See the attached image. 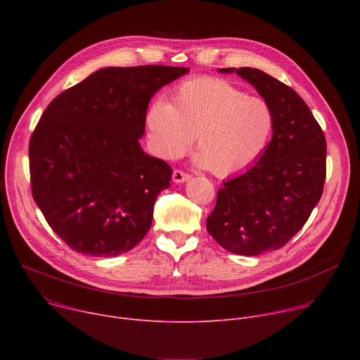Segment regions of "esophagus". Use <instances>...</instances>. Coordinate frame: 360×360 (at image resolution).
Here are the masks:
<instances>
[{"instance_id": "esophagus-1", "label": "esophagus", "mask_w": 360, "mask_h": 360, "mask_svg": "<svg viewBox=\"0 0 360 360\" xmlns=\"http://www.w3.org/2000/svg\"><path fill=\"white\" fill-rule=\"evenodd\" d=\"M189 178H191V175L186 174V172H184L182 169H175L174 174H172V179H174V182H176V184L185 182V181H188Z\"/></svg>"}]
</instances>
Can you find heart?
<instances>
[{"instance_id":"b5f03b06","label":"heart","mask_w":360,"mask_h":360,"mask_svg":"<svg viewBox=\"0 0 360 360\" xmlns=\"http://www.w3.org/2000/svg\"><path fill=\"white\" fill-rule=\"evenodd\" d=\"M150 149L175 160L196 136L195 161L219 176L240 172L261 158L275 128V114L264 98L248 95L222 78L182 82L172 104L155 101L145 114Z\"/></svg>"}]
</instances>
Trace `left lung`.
<instances>
[{"mask_svg":"<svg viewBox=\"0 0 360 360\" xmlns=\"http://www.w3.org/2000/svg\"><path fill=\"white\" fill-rule=\"evenodd\" d=\"M232 71L269 102L275 128L256 164L224 182L207 229L226 250L255 256L282 248L309 219L323 192L326 139L290 86L256 68L221 70Z\"/></svg>","mask_w":360,"mask_h":360,"instance_id":"obj_1","label":"left lung"}]
</instances>
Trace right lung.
Here are the masks:
<instances>
[{
    "label": "right lung",
    "mask_w": 360,
    "mask_h": 360,
    "mask_svg": "<svg viewBox=\"0 0 360 360\" xmlns=\"http://www.w3.org/2000/svg\"><path fill=\"white\" fill-rule=\"evenodd\" d=\"M184 67L102 68L57 95L30 138L31 192L72 250L128 252L148 233L172 168L139 146L148 104Z\"/></svg>",
    "instance_id": "add662e5"
}]
</instances>
